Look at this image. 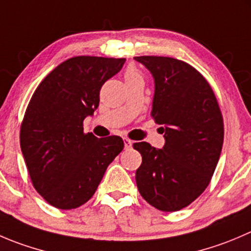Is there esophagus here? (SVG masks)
<instances>
[{
	"mask_svg": "<svg viewBox=\"0 0 251 251\" xmlns=\"http://www.w3.org/2000/svg\"><path fill=\"white\" fill-rule=\"evenodd\" d=\"M124 145H125V150H130L132 147V141L128 138H124Z\"/></svg>",
	"mask_w": 251,
	"mask_h": 251,
	"instance_id": "34e87169",
	"label": "esophagus"
}]
</instances>
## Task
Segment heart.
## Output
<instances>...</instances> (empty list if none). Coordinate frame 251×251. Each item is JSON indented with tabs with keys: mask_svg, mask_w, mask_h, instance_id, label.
I'll return each mask as SVG.
<instances>
[{
	"mask_svg": "<svg viewBox=\"0 0 251 251\" xmlns=\"http://www.w3.org/2000/svg\"><path fill=\"white\" fill-rule=\"evenodd\" d=\"M136 79H142V76H141L140 72L135 69H128L126 70L125 72V81L126 82H131V81H136Z\"/></svg>",
	"mask_w": 251,
	"mask_h": 251,
	"instance_id": "b5f03b06",
	"label": "heart"
}]
</instances>
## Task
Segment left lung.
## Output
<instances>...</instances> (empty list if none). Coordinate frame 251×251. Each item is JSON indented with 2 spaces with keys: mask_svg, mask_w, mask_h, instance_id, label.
Returning <instances> with one entry per match:
<instances>
[{
  "mask_svg": "<svg viewBox=\"0 0 251 251\" xmlns=\"http://www.w3.org/2000/svg\"><path fill=\"white\" fill-rule=\"evenodd\" d=\"M135 60L154 78L151 116L165 138L163 150L133 143L142 155L136 184L151 206L174 212L190 205L210 184L222 151L223 116L210 83L191 65L165 56Z\"/></svg>",
  "mask_w": 251,
  "mask_h": 251,
  "instance_id": "obj_1",
  "label": "left lung"
}]
</instances>
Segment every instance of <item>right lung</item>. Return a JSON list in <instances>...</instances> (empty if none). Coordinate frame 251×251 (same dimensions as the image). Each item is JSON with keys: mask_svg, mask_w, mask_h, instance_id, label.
<instances>
[{"mask_svg": "<svg viewBox=\"0 0 251 251\" xmlns=\"http://www.w3.org/2000/svg\"><path fill=\"white\" fill-rule=\"evenodd\" d=\"M126 58L76 56L64 61L34 92L21 125V148L33 186L60 210L84 205L108 165L123 151L119 136L83 132V120L99 105L101 86Z\"/></svg>", "mask_w": 251, "mask_h": 251, "instance_id": "add662e5", "label": "right lung"}]
</instances>
